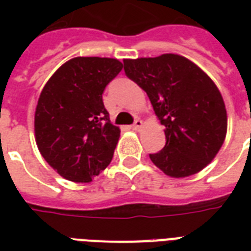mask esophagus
I'll list each match as a JSON object with an SVG mask.
<instances>
[{
  "label": "esophagus",
  "instance_id": "34e87169",
  "mask_svg": "<svg viewBox=\"0 0 251 251\" xmlns=\"http://www.w3.org/2000/svg\"><path fill=\"white\" fill-rule=\"evenodd\" d=\"M142 126H143V121H142V120H135L133 126H131V129L135 130V131H139V130L142 129Z\"/></svg>",
  "mask_w": 251,
  "mask_h": 251
}]
</instances>
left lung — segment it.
<instances>
[{"instance_id": "1", "label": "left lung", "mask_w": 251, "mask_h": 251, "mask_svg": "<svg viewBox=\"0 0 251 251\" xmlns=\"http://www.w3.org/2000/svg\"><path fill=\"white\" fill-rule=\"evenodd\" d=\"M126 76L146 91L165 126V146L150 159L171 177H187L212 161L224 143L226 110L206 73L178 54L124 61Z\"/></svg>"}]
</instances>
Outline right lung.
<instances>
[{"mask_svg":"<svg viewBox=\"0 0 251 251\" xmlns=\"http://www.w3.org/2000/svg\"><path fill=\"white\" fill-rule=\"evenodd\" d=\"M122 70L116 58L75 57L41 91L35 138L41 156L74 182H90L112 161L120 129L110 124L102 92Z\"/></svg>","mask_w":251,"mask_h":251,"instance_id":"add662e5","label":"right lung"}]
</instances>
